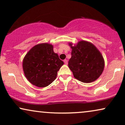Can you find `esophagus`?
Instances as JSON below:
<instances>
[{
    "instance_id": "obj_1",
    "label": "esophagus",
    "mask_w": 125,
    "mask_h": 125,
    "mask_svg": "<svg viewBox=\"0 0 125 125\" xmlns=\"http://www.w3.org/2000/svg\"><path fill=\"white\" fill-rule=\"evenodd\" d=\"M64 63H65V64L66 65L68 64V60H66V59L64 60Z\"/></svg>"
}]
</instances>
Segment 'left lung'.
I'll use <instances>...</instances> for the list:
<instances>
[{"label":"left lung","instance_id":"8db88e82","mask_svg":"<svg viewBox=\"0 0 125 125\" xmlns=\"http://www.w3.org/2000/svg\"><path fill=\"white\" fill-rule=\"evenodd\" d=\"M72 48V57L68 66L74 78L83 83L94 81L103 72L105 62L103 56L98 49L91 42L80 41Z\"/></svg>","mask_w":125,"mask_h":125}]
</instances>
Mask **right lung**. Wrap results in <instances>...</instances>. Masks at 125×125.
I'll list each match as a JSON object with an SVG mask.
<instances>
[{"mask_svg": "<svg viewBox=\"0 0 125 125\" xmlns=\"http://www.w3.org/2000/svg\"><path fill=\"white\" fill-rule=\"evenodd\" d=\"M64 62L48 43L37 44L26 54L23 61L25 76L32 84L40 88L50 85L56 78Z\"/></svg>", "mask_w": 125, "mask_h": 125, "instance_id": "obj_1", "label": "right lung"}]
</instances>
